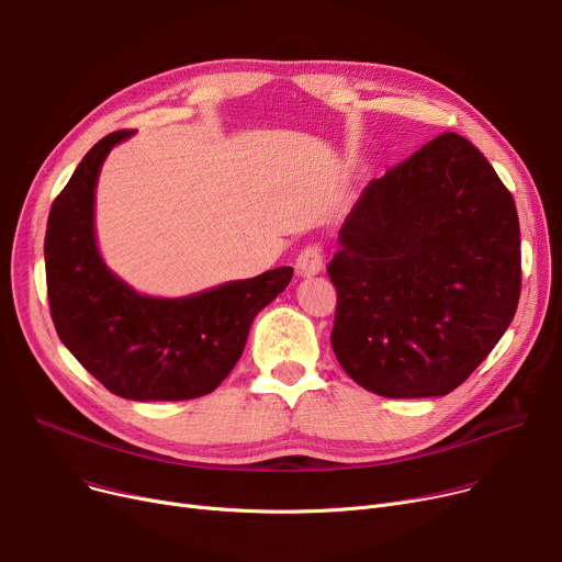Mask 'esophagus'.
<instances>
[{
  "mask_svg": "<svg viewBox=\"0 0 562 562\" xmlns=\"http://www.w3.org/2000/svg\"><path fill=\"white\" fill-rule=\"evenodd\" d=\"M323 248L312 244V246H305L301 250V255L295 257V273L303 276V278H310V276H316L323 271Z\"/></svg>",
  "mask_w": 562,
  "mask_h": 562,
  "instance_id": "34e87169",
  "label": "esophagus"
}]
</instances>
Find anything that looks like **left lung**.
<instances>
[{
  "label": "left lung",
  "instance_id": "8db88e82",
  "mask_svg": "<svg viewBox=\"0 0 562 562\" xmlns=\"http://www.w3.org/2000/svg\"><path fill=\"white\" fill-rule=\"evenodd\" d=\"M327 276L329 339L348 375L384 397L447 395L515 316V201L472 142L442 133L368 182Z\"/></svg>",
  "mask_w": 562,
  "mask_h": 562
}]
</instances>
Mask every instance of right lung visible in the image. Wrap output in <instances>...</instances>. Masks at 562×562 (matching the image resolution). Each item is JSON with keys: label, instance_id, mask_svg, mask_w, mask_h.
Wrapping results in <instances>:
<instances>
[{"label": "right lung", "instance_id": "1", "mask_svg": "<svg viewBox=\"0 0 562 562\" xmlns=\"http://www.w3.org/2000/svg\"><path fill=\"white\" fill-rule=\"evenodd\" d=\"M99 139L56 196L45 235L47 297L65 348L110 393L126 400H194L239 361L252 318L291 282L280 267L187 297L139 295L112 276L94 239V187L110 148Z\"/></svg>", "mask_w": 562, "mask_h": 562}]
</instances>
